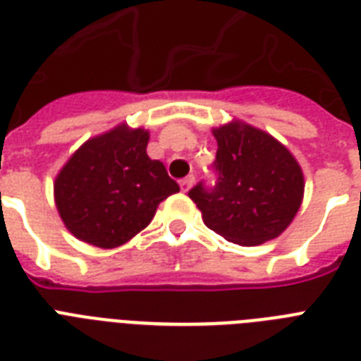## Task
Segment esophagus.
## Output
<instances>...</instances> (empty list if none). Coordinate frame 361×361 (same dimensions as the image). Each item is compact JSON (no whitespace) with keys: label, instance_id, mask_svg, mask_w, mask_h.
I'll list each match as a JSON object with an SVG mask.
<instances>
[{"label":"esophagus","instance_id":"esophagus-1","mask_svg":"<svg viewBox=\"0 0 361 361\" xmlns=\"http://www.w3.org/2000/svg\"><path fill=\"white\" fill-rule=\"evenodd\" d=\"M180 185H181V191H189L192 185H195V176H187V178H183V180L180 181Z\"/></svg>","mask_w":361,"mask_h":361}]
</instances>
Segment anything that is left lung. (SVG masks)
Here are the masks:
<instances>
[{"instance_id": "left-lung-1", "label": "left lung", "mask_w": 361, "mask_h": 361, "mask_svg": "<svg viewBox=\"0 0 361 361\" xmlns=\"http://www.w3.org/2000/svg\"><path fill=\"white\" fill-rule=\"evenodd\" d=\"M217 181L189 198L208 228L238 245H260L285 232L302 206L303 174L279 140L243 121L214 129Z\"/></svg>"}]
</instances>
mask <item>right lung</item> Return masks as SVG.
I'll return each mask as SVG.
<instances>
[{
    "mask_svg": "<svg viewBox=\"0 0 361 361\" xmlns=\"http://www.w3.org/2000/svg\"><path fill=\"white\" fill-rule=\"evenodd\" d=\"M149 133L118 125L84 142L59 170L54 198L73 236L95 247L123 245L180 191L161 161L147 157Z\"/></svg>",
    "mask_w": 361,
    "mask_h": 361,
    "instance_id": "right-lung-1",
    "label": "right lung"
}]
</instances>
